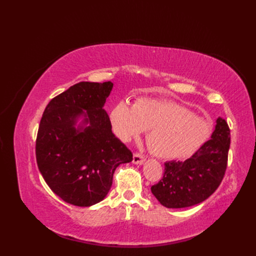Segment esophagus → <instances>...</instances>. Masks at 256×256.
Wrapping results in <instances>:
<instances>
[{"label": "esophagus", "instance_id": "esophagus-1", "mask_svg": "<svg viewBox=\"0 0 256 256\" xmlns=\"http://www.w3.org/2000/svg\"><path fill=\"white\" fill-rule=\"evenodd\" d=\"M144 161H145V156H144V154H142L140 152H136L134 154L132 162H134V164H142Z\"/></svg>", "mask_w": 256, "mask_h": 256}]
</instances>
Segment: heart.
<instances>
[{
  "instance_id": "obj_1",
  "label": "heart",
  "mask_w": 256,
  "mask_h": 256,
  "mask_svg": "<svg viewBox=\"0 0 256 256\" xmlns=\"http://www.w3.org/2000/svg\"><path fill=\"white\" fill-rule=\"evenodd\" d=\"M114 134L122 142L150 131L147 144L159 158L182 159L194 154L210 136L209 122L170 100L140 99L134 106L116 104L110 112Z\"/></svg>"
}]
</instances>
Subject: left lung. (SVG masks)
Returning <instances> with one entry per match:
<instances>
[{
	"mask_svg": "<svg viewBox=\"0 0 256 256\" xmlns=\"http://www.w3.org/2000/svg\"><path fill=\"white\" fill-rule=\"evenodd\" d=\"M230 131L226 120L200 148L184 161H166L164 173L152 186V194L168 208L190 207L204 202L218 189L228 166Z\"/></svg>",
	"mask_w": 256,
	"mask_h": 256,
	"instance_id": "8db88e82",
	"label": "left lung"
}]
</instances>
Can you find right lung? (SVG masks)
Here are the masks:
<instances>
[{"mask_svg":"<svg viewBox=\"0 0 256 256\" xmlns=\"http://www.w3.org/2000/svg\"><path fill=\"white\" fill-rule=\"evenodd\" d=\"M112 88L111 81L76 83L51 99L44 111L36 138L37 166L66 203H99L111 189L116 168L132 161V152L113 134L102 109ZM81 114L86 126L76 130Z\"/></svg>","mask_w":256,"mask_h":256,"instance_id":"right-lung-1","label":"right lung"}]
</instances>
